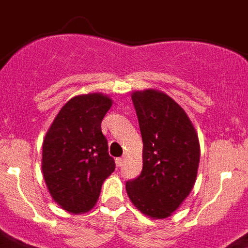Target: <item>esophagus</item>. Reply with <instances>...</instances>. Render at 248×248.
<instances>
[{"label": "esophagus", "mask_w": 248, "mask_h": 248, "mask_svg": "<svg viewBox=\"0 0 248 248\" xmlns=\"http://www.w3.org/2000/svg\"><path fill=\"white\" fill-rule=\"evenodd\" d=\"M115 163H116V166H118V167H122V166L124 165V158H123V157H120V158H116Z\"/></svg>", "instance_id": "34e87169"}]
</instances>
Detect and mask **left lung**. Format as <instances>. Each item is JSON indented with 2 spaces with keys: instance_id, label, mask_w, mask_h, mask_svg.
Masks as SVG:
<instances>
[{
  "instance_id": "8db88e82",
  "label": "left lung",
  "mask_w": 248,
  "mask_h": 248,
  "mask_svg": "<svg viewBox=\"0 0 248 248\" xmlns=\"http://www.w3.org/2000/svg\"><path fill=\"white\" fill-rule=\"evenodd\" d=\"M132 100L143 140L140 175L126 181L137 209L153 219L177 210L195 184L200 144L185 110L158 90L134 91Z\"/></svg>"
}]
</instances>
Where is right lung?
<instances>
[{
    "mask_svg": "<svg viewBox=\"0 0 248 248\" xmlns=\"http://www.w3.org/2000/svg\"><path fill=\"white\" fill-rule=\"evenodd\" d=\"M112 105L96 92L75 96L53 120L43 142L42 170L53 200L72 214L89 212L114 172L101 122Z\"/></svg>",
    "mask_w": 248,
    "mask_h": 248,
    "instance_id": "add662e5",
    "label": "right lung"
}]
</instances>
